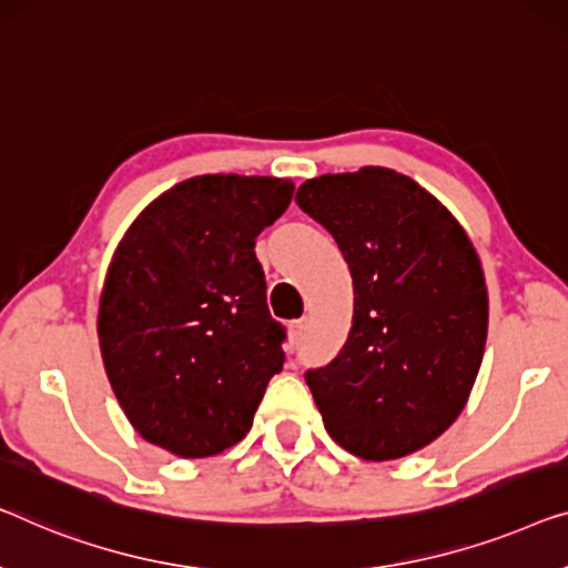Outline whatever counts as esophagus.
Here are the masks:
<instances>
[{
  "label": "esophagus",
  "instance_id": "1",
  "mask_svg": "<svg viewBox=\"0 0 568 568\" xmlns=\"http://www.w3.org/2000/svg\"><path fill=\"white\" fill-rule=\"evenodd\" d=\"M304 331H307V320H294V323L290 325V343H292V348L302 341Z\"/></svg>",
  "mask_w": 568,
  "mask_h": 568
}]
</instances>
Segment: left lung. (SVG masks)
Masks as SVG:
<instances>
[{"label":"left lung","mask_w":568,"mask_h":568,"mask_svg":"<svg viewBox=\"0 0 568 568\" xmlns=\"http://www.w3.org/2000/svg\"><path fill=\"white\" fill-rule=\"evenodd\" d=\"M297 204L333 235L353 278L348 341L304 374L325 430L366 462L415 454L448 430L479 374L489 323L479 256L456 217L392 169L310 179Z\"/></svg>","instance_id":"obj_1"}]
</instances>
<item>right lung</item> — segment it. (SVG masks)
Wrapping results in <instances>:
<instances>
[{
    "mask_svg": "<svg viewBox=\"0 0 568 568\" xmlns=\"http://www.w3.org/2000/svg\"><path fill=\"white\" fill-rule=\"evenodd\" d=\"M292 194L290 179H186L148 204L114 251L100 348L114 397L153 446L204 458L251 430L286 338L253 248Z\"/></svg>",
    "mask_w": 568,
    "mask_h": 568,
    "instance_id": "right-lung-1",
    "label": "right lung"
}]
</instances>
